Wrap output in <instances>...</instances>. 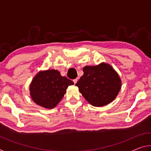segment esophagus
Returning <instances> with one entry per match:
<instances>
[{
    "label": "esophagus",
    "mask_w": 151,
    "mask_h": 151,
    "mask_svg": "<svg viewBox=\"0 0 151 151\" xmlns=\"http://www.w3.org/2000/svg\"><path fill=\"white\" fill-rule=\"evenodd\" d=\"M78 78H75V79H74V80H73V82H74V83H75V84H76V83H77V81H78Z\"/></svg>",
    "instance_id": "obj_1"
}]
</instances>
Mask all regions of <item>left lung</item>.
Segmentation results:
<instances>
[{
  "mask_svg": "<svg viewBox=\"0 0 151 151\" xmlns=\"http://www.w3.org/2000/svg\"><path fill=\"white\" fill-rule=\"evenodd\" d=\"M83 70L84 75L75 85L91 105L103 106L115 99L122 81L111 65L101 63L96 66H85Z\"/></svg>",
  "mask_w": 151,
  "mask_h": 151,
  "instance_id": "obj_1",
  "label": "left lung"
}]
</instances>
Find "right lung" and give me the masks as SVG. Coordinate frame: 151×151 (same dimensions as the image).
Masks as SVG:
<instances>
[{
	"label": "right lung",
	"mask_w": 151,
	"mask_h": 151,
	"mask_svg": "<svg viewBox=\"0 0 151 151\" xmlns=\"http://www.w3.org/2000/svg\"><path fill=\"white\" fill-rule=\"evenodd\" d=\"M74 83L58 70H40L30 84V97L35 103L43 108L52 109L62 100L68 86Z\"/></svg>",
	"instance_id": "1"
}]
</instances>
